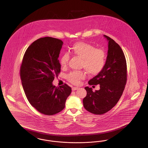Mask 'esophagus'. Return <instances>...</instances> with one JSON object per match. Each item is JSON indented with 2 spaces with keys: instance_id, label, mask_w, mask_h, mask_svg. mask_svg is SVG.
Instances as JSON below:
<instances>
[{
  "instance_id": "esophagus-1",
  "label": "esophagus",
  "mask_w": 148,
  "mask_h": 148,
  "mask_svg": "<svg viewBox=\"0 0 148 148\" xmlns=\"http://www.w3.org/2000/svg\"><path fill=\"white\" fill-rule=\"evenodd\" d=\"M79 89V88L78 87H73L72 88V90H77Z\"/></svg>"
}]
</instances>
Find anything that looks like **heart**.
<instances>
[{
    "instance_id": "heart-1",
    "label": "heart",
    "mask_w": 148,
    "mask_h": 148,
    "mask_svg": "<svg viewBox=\"0 0 148 148\" xmlns=\"http://www.w3.org/2000/svg\"><path fill=\"white\" fill-rule=\"evenodd\" d=\"M71 53L82 59V66L90 75H97L103 69L106 62L105 51L101 49H95L91 44L78 42L74 43L71 48ZM69 59L68 54H64L60 59L62 66L67 65ZM85 74L83 71H73L68 76V80L74 85L80 84V80L84 79Z\"/></svg>"
}]
</instances>
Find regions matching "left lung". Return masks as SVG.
Here are the masks:
<instances>
[{
	"label": "left lung",
	"mask_w": 148,
	"mask_h": 148,
	"mask_svg": "<svg viewBox=\"0 0 148 148\" xmlns=\"http://www.w3.org/2000/svg\"><path fill=\"white\" fill-rule=\"evenodd\" d=\"M108 42L106 65L100 73L90 79L88 84L100 85V89L92 92L86 86V96L83 102L85 109L92 114L100 115L111 110L119 101L127 83V62L119 44L104 35Z\"/></svg>",
	"instance_id": "obj_1"
}]
</instances>
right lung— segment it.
I'll use <instances>...</instances> for the list:
<instances>
[{
    "label": "right lung",
    "mask_w": 148,
    "mask_h": 148,
    "mask_svg": "<svg viewBox=\"0 0 148 148\" xmlns=\"http://www.w3.org/2000/svg\"><path fill=\"white\" fill-rule=\"evenodd\" d=\"M63 42L44 37L35 40L26 50L21 67V84L30 104L40 113L53 115L65 106L71 89L66 84H53L60 71L58 58Z\"/></svg>",
    "instance_id": "right-lung-1"
}]
</instances>
